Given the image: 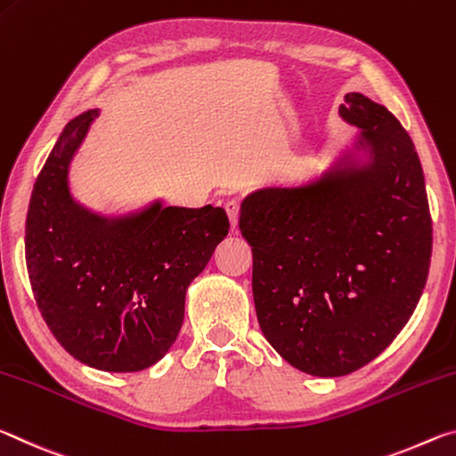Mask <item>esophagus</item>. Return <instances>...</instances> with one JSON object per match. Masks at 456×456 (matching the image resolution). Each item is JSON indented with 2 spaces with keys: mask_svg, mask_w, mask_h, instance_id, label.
<instances>
[{
  "mask_svg": "<svg viewBox=\"0 0 456 456\" xmlns=\"http://www.w3.org/2000/svg\"><path fill=\"white\" fill-rule=\"evenodd\" d=\"M226 212H228V218H230V224H232V228H236L238 224V218H240V204H238L236 200H230L226 201Z\"/></svg>",
  "mask_w": 456,
  "mask_h": 456,
  "instance_id": "1",
  "label": "esophagus"
}]
</instances>
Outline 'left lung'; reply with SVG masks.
Returning <instances> with one entry per match:
<instances>
[{"mask_svg": "<svg viewBox=\"0 0 456 456\" xmlns=\"http://www.w3.org/2000/svg\"><path fill=\"white\" fill-rule=\"evenodd\" d=\"M341 117L362 129L370 161L303 188L242 201L252 295L266 341L311 376L363 368L396 339L427 285L432 220L420 159L382 104L346 94Z\"/></svg>", "mask_w": 456, "mask_h": 456, "instance_id": "left-lung-1", "label": "left lung"}]
</instances>
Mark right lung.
Returning a JSON list of instances; mask_svg holds the SVG:
<instances>
[{"label": "right lung", "instance_id": "1", "mask_svg": "<svg viewBox=\"0 0 456 456\" xmlns=\"http://www.w3.org/2000/svg\"><path fill=\"white\" fill-rule=\"evenodd\" d=\"M99 110L60 135L34 183L26 266L48 330L78 362L104 371L158 363L183 323L185 290L204 271L230 222L222 208L153 204L107 220L69 193V166Z\"/></svg>", "mask_w": 456, "mask_h": 456}]
</instances>
